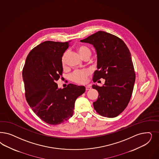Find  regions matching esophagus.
Listing matches in <instances>:
<instances>
[{
	"mask_svg": "<svg viewBox=\"0 0 159 159\" xmlns=\"http://www.w3.org/2000/svg\"><path fill=\"white\" fill-rule=\"evenodd\" d=\"M91 88V85H87V86L85 87V89H86V90H87V91L89 90V89H90Z\"/></svg>",
	"mask_w": 159,
	"mask_h": 159,
	"instance_id": "34e87169",
	"label": "esophagus"
}]
</instances>
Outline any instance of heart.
<instances>
[{"mask_svg":"<svg viewBox=\"0 0 159 159\" xmlns=\"http://www.w3.org/2000/svg\"><path fill=\"white\" fill-rule=\"evenodd\" d=\"M77 50L82 57L87 54L91 53L89 48H88L87 47L84 46L78 47ZM67 54V52L66 51L63 54L62 56L61 63L63 66H64L66 64V59ZM89 74H90V71L87 69L75 70L71 74L70 78L74 82L79 83V84H84L87 81L88 77L89 76Z\"/></svg>","mask_w":159,"mask_h":159,"instance_id":"1","label":"heart"}]
</instances>
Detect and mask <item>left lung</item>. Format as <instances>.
Masks as SVG:
<instances>
[{
    "mask_svg": "<svg viewBox=\"0 0 159 159\" xmlns=\"http://www.w3.org/2000/svg\"><path fill=\"white\" fill-rule=\"evenodd\" d=\"M81 42L91 44L97 54V70L93 81L105 82L102 87L93 85L99 93L93 103L100 115L115 118L128 106L133 92L136 75L130 51L122 40L105 31H99Z\"/></svg>",
    "mask_w": 159,
    "mask_h": 159,
    "instance_id": "1",
    "label": "left lung"
}]
</instances>
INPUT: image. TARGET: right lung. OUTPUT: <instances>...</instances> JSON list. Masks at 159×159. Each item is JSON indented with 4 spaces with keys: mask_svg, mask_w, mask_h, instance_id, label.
Returning <instances> with one entry per match:
<instances>
[{
    "mask_svg": "<svg viewBox=\"0 0 159 159\" xmlns=\"http://www.w3.org/2000/svg\"><path fill=\"white\" fill-rule=\"evenodd\" d=\"M68 42L46 41L33 48L23 69L26 101L44 122L56 125L72 116L77 98L85 91L84 86L72 84L58 88L61 76V58Z\"/></svg>",
    "mask_w": 159,
    "mask_h": 159,
    "instance_id": "obj_1",
    "label": "right lung"
}]
</instances>
